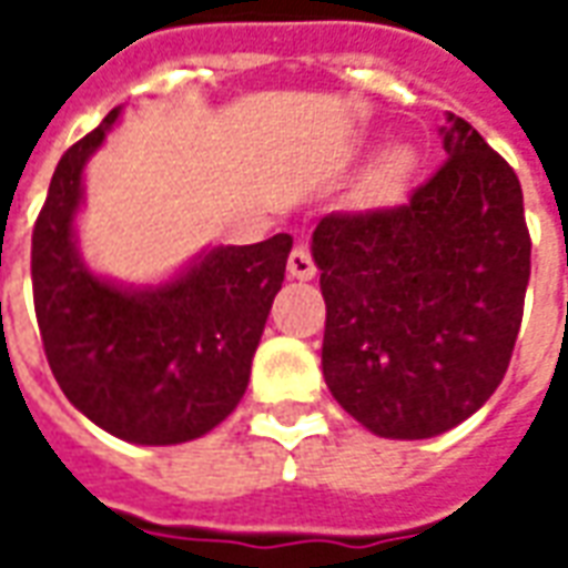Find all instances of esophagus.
Segmentation results:
<instances>
[{"mask_svg":"<svg viewBox=\"0 0 568 568\" xmlns=\"http://www.w3.org/2000/svg\"><path fill=\"white\" fill-rule=\"evenodd\" d=\"M288 276L292 280H313L316 276V261H313V255L304 246L292 248V255H288Z\"/></svg>","mask_w":568,"mask_h":568,"instance_id":"esophagus-1","label":"esophagus"}]
</instances>
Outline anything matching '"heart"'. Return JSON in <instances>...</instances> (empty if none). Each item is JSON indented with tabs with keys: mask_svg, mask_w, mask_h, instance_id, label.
<instances>
[{
	"mask_svg": "<svg viewBox=\"0 0 568 568\" xmlns=\"http://www.w3.org/2000/svg\"><path fill=\"white\" fill-rule=\"evenodd\" d=\"M410 170H414V154H410V149L398 145V149L386 151L383 161L377 163V170L371 173L368 194L374 200L395 197V194L402 191V185L407 182Z\"/></svg>",
	"mask_w": 568,
	"mask_h": 568,
	"instance_id": "1",
	"label": "heart"
}]
</instances>
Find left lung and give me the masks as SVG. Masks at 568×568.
<instances>
[{
  "instance_id": "left-lung-1",
  "label": "left lung",
  "mask_w": 568,
  "mask_h": 568,
  "mask_svg": "<svg viewBox=\"0 0 568 568\" xmlns=\"http://www.w3.org/2000/svg\"><path fill=\"white\" fill-rule=\"evenodd\" d=\"M447 161L402 206L332 212L313 231L322 374L381 438H432L496 393L524 320L529 227L520 179L465 118Z\"/></svg>"
}]
</instances>
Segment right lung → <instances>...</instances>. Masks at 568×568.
Listing matches in <instances>:
<instances>
[{
	"mask_svg": "<svg viewBox=\"0 0 568 568\" xmlns=\"http://www.w3.org/2000/svg\"><path fill=\"white\" fill-rule=\"evenodd\" d=\"M121 109L60 158L32 227V301L48 365L84 417L130 444H182L246 393L292 236L219 246L173 283L128 292L81 264V173Z\"/></svg>",
	"mask_w": 568,
	"mask_h": 568,
	"instance_id": "right-lung-1",
	"label": "right lung"
}]
</instances>
